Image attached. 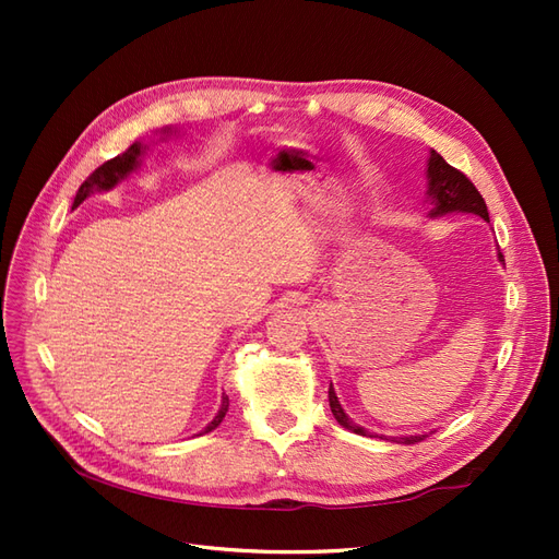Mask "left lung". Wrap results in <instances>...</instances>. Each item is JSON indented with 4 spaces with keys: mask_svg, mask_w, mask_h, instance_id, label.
Segmentation results:
<instances>
[{
    "mask_svg": "<svg viewBox=\"0 0 559 559\" xmlns=\"http://www.w3.org/2000/svg\"><path fill=\"white\" fill-rule=\"evenodd\" d=\"M427 179H429V198L433 202V210L429 212V216H443V214H450V212H466V214H478L480 218H485V222H489L487 205H485V200L478 193L476 186L471 183V179L464 173H460L456 167L448 165L443 160V156L436 154V151H431V156H429ZM499 261H503L501 251H499ZM329 403H331V413L337 419V425L354 431V433H359V436H373L370 431H366L364 427L354 425V421L347 417L341 401H337V396L333 392V384L329 386ZM417 441H425V436H405V438H401V443H417Z\"/></svg>",
    "mask_w": 559,
    "mask_h": 559,
    "instance_id": "obj_1",
    "label": "left lung"
}]
</instances>
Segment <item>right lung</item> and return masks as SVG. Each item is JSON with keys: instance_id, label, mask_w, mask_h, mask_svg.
Returning <instances> with one entry per match:
<instances>
[{"instance_id": "obj_1", "label": "right lung", "mask_w": 559, "mask_h": 559, "mask_svg": "<svg viewBox=\"0 0 559 559\" xmlns=\"http://www.w3.org/2000/svg\"><path fill=\"white\" fill-rule=\"evenodd\" d=\"M163 132H173V130L165 128ZM142 154H144V146H142L140 142H134L130 148L123 151L121 156H116V158H111V160L99 165L97 170H95L86 181L81 183V189L76 191V198H74V207H79L81 202L86 200L93 191H109V189H114V186H116L118 181H123L130 173L138 170L140 156H142ZM226 413H228V396L224 394L222 408H218L216 417L210 421V425L205 427V431H202V433H210V431H214L218 425H222Z\"/></svg>"}]
</instances>
